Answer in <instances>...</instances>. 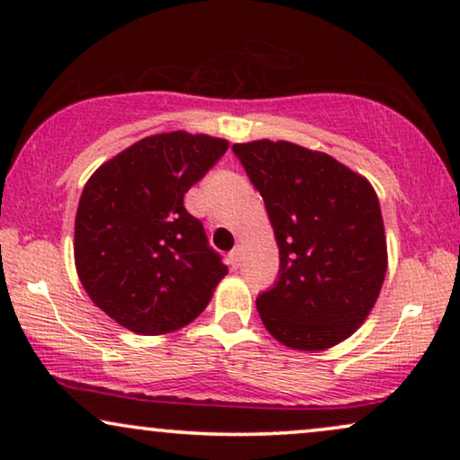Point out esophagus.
Returning a JSON list of instances; mask_svg holds the SVG:
<instances>
[{
  "label": "esophagus",
  "mask_w": 460,
  "mask_h": 460,
  "mask_svg": "<svg viewBox=\"0 0 460 460\" xmlns=\"http://www.w3.org/2000/svg\"><path fill=\"white\" fill-rule=\"evenodd\" d=\"M241 260H243V249L241 247H234L228 253V261H230V266L232 268H238L241 266Z\"/></svg>",
  "instance_id": "obj_1"
}]
</instances>
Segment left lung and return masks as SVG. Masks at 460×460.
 Returning a JSON list of instances; mask_svg holds the SVG:
<instances>
[{
	"instance_id": "left-lung-1",
	"label": "left lung",
	"mask_w": 460,
	"mask_h": 460,
	"mask_svg": "<svg viewBox=\"0 0 460 460\" xmlns=\"http://www.w3.org/2000/svg\"><path fill=\"white\" fill-rule=\"evenodd\" d=\"M232 150L260 190L279 243V279L257 297L261 323L291 349L341 343L367 320L385 280L376 192L331 155L293 142L255 140Z\"/></svg>"
}]
</instances>
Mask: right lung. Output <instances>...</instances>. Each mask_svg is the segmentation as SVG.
I'll return each mask as SVG.
<instances>
[{"mask_svg":"<svg viewBox=\"0 0 460 460\" xmlns=\"http://www.w3.org/2000/svg\"><path fill=\"white\" fill-rule=\"evenodd\" d=\"M228 150L205 134L148 136L100 165L75 217V266L100 310L140 335L192 323L228 274L184 194Z\"/></svg>","mask_w":460,"mask_h":460,"instance_id":"right-lung-1","label":"right lung"}]
</instances>
